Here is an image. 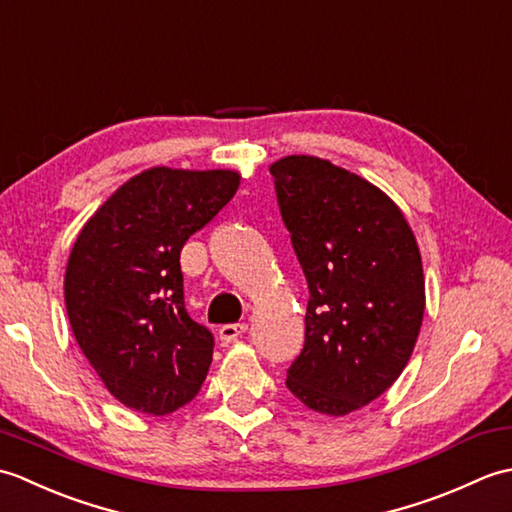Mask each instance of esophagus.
<instances>
[{
  "instance_id": "34e87169",
  "label": "esophagus",
  "mask_w": 512,
  "mask_h": 512,
  "mask_svg": "<svg viewBox=\"0 0 512 512\" xmlns=\"http://www.w3.org/2000/svg\"><path fill=\"white\" fill-rule=\"evenodd\" d=\"M246 330H248L246 323H226V325H222V328H220V339L226 341V343L237 341L239 336L246 334Z\"/></svg>"
}]
</instances>
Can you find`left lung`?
Segmentation results:
<instances>
[{"label": "left lung", "instance_id": "8db88e82", "mask_svg": "<svg viewBox=\"0 0 512 512\" xmlns=\"http://www.w3.org/2000/svg\"><path fill=\"white\" fill-rule=\"evenodd\" d=\"M270 176L310 290L306 341L286 387L312 411L345 416L394 385L416 345V237L383 191L330 160L288 156Z\"/></svg>", "mask_w": 512, "mask_h": 512}]
</instances>
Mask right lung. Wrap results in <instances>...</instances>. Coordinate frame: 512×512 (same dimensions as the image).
<instances>
[{
	"label": "right lung",
	"mask_w": 512,
	"mask_h": 512,
	"mask_svg": "<svg viewBox=\"0 0 512 512\" xmlns=\"http://www.w3.org/2000/svg\"><path fill=\"white\" fill-rule=\"evenodd\" d=\"M237 187L235 171L147 169L76 237L63 281L74 339L129 409L167 416L198 396L215 339L184 308L180 250Z\"/></svg>",
	"instance_id": "right-lung-1"
}]
</instances>
